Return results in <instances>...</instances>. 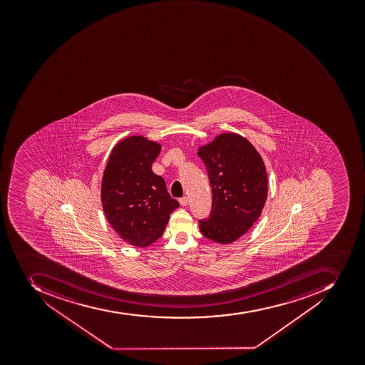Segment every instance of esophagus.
Here are the masks:
<instances>
[{"label":"esophagus","mask_w":365,"mask_h":365,"mask_svg":"<svg viewBox=\"0 0 365 365\" xmlns=\"http://www.w3.org/2000/svg\"><path fill=\"white\" fill-rule=\"evenodd\" d=\"M180 205H181V206H187V197H182V198H180Z\"/></svg>","instance_id":"1"}]
</instances>
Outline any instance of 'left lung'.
Segmentation results:
<instances>
[{
    "label": "left lung",
    "mask_w": 365,
    "mask_h": 365,
    "mask_svg": "<svg viewBox=\"0 0 365 365\" xmlns=\"http://www.w3.org/2000/svg\"><path fill=\"white\" fill-rule=\"evenodd\" d=\"M212 191L208 218L199 220L207 239L230 243L258 220L267 198L265 165L254 145L241 135L220 134L199 149Z\"/></svg>",
    "instance_id": "8db88e82"
}]
</instances>
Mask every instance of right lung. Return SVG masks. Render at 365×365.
<instances>
[{
  "label": "right lung",
  "mask_w": 365,
  "mask_h": 365,
  "mask_svg": "<svg viewBox=\"0 0 365 365\" xmlns=\"http://www.w3.org/2000/svg\"><path fill=\"white\" fill-rule=\"evenodd\" d=\"M161 147L142 136H130L111 151L102 178L101 200L113 230L136 247L161 237L178 201L151 170Z\"/></svg>",
  "instance_id": "right-lung-1"
}]
</instances>
